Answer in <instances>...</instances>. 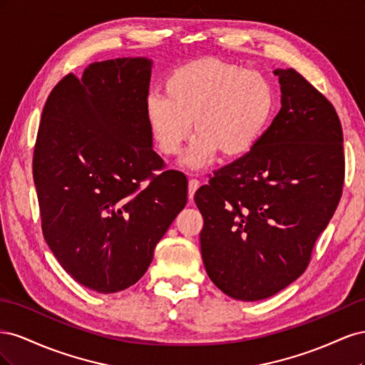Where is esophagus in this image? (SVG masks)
<instances>
[{
	"mask_svg": "<svg viewBox=\"0 0 365 365\" xmlns=\"http://www.w3.org/2000/svg\"><path fill=\"white\" fill-rule=\"evenodd\" d=\"M200 185H201V182L197 180H190L189 181V200L190 201H193V196H195L196 190L200 189Z\"/></svg>",
	"mask_w": 365,
	"mask_h": 365,
	"instance_id": "esophagus-1",
	"label": "esophagus"
}]
</instances>
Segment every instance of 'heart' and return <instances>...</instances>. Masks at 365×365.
I'll use <instances>...</instances> for the list:
<instances>
[{
  "mask_svg": "<svg viewBox=\"0 0 365 365\" xmlns=\"http://www.w3.org/2000/svg\"><path fill=\"white\" fill-rule=\"evenodd\" d=\"M153 143L161 155H180L196 135L181 164L208 168L219 152L242 158L262 141L275 113V91L262 71L217 59H200L175 68L163 94H150L145 106Z\"/></svg>",
  "mask_w": 365,
  "mask_h": 365,
  "instance_id": "1",
  "label": "heart"
}]
</instances>
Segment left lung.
<instances>
[{"label":"left lung","mask_w":365,"mask_h":365,"mask_svg":"<svg viewBox=\"0 0 365 365\" xmlns=\"http://www.w3.org/2000/svg\"><path fill=\"white\" fill-rule=\"evenodd\" d=\"M272 73L282 108L267 134L195 195L205 271L242 302L264 300L300 277L344 182L335 108L295 70Z\"/></svg>","instance_id":"left-lung-1"}]
</instances>
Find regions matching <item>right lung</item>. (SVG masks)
Here are the masks:
<instances>
[{"mask_svg":"<svg viewBox=\"0 0 365 365\" xmlns=\"http://www.w3.org/2000/svg\"><path fill=\"white\" fill-rule=\"evenodd\" d=\"M152 61L93 62L53 88L38 130L42 231L71 277L101 294L135 284L185 207L187 180L152 149L145 106ZM150 180L148 185L142 182Z\"/></svg>","mask_w":365,"mask_h":365,"instance_id":"1","label":"right lung"}]
</instances>
